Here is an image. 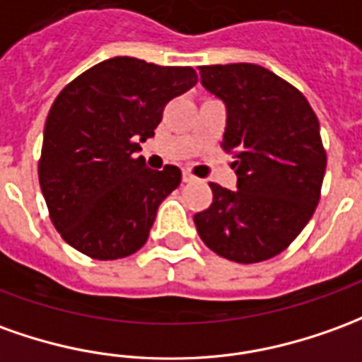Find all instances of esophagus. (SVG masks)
I'll return each instance as SVG.
<instances>
[{"label": "esophagus", "instance_id": "1", "mask_svg": "<svg viewBox=\"0 0 362 362\" xmlns=\"http://www.w3.org/2000/svg\"><path fill=\"white\" fill-rule=\"evenodd\" d=\"M182 180H184V182H196V176L189 173V170H184V173H182Z\"/></svg>", "mask_w": 362, "mask_h": 362}]
</instances>
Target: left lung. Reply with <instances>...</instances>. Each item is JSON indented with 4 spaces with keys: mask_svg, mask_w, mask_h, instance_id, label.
Listing matches in <instances>:
<instances>
[{
    "mask_svg": "<svg viewBox=\"0 0 362 362\" xmlns=\"http://www.w3.org/2000/svg\"><path fill=\"white\" fill-rule=\"evenodd\" d=\"M199 76L227 105L221 148L235 158L237 189L211 182L196 229L223 259L269 260L300 235L322 196L327 155L317 115L298 88L259 64L199 66Z\"/></svg>",
    "mask_w": 362,
    "mask_h": 362,
    "instance_id": "1",
    "label": "left lung"
}]
</instances>
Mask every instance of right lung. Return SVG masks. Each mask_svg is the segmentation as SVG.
Listing matches in <instances>:
<instances>
[{
	"label": "right lung",
	"mask_w": 362,
	"mask_h": 362,
	"mask_svg": "<svg viewBox=\"0 0 362 362\" xmlns=\"http://www.w3.org/2000/svg\"><path fill=\"white\" fill-rule=\"evenodd\" d=\"M198 82L192 66L131 57L103 60L58 93L45 123L39 184L60 237L98 260L125 259L148 239L156 209L182 173L135 156L166 103Z\"/></svg>",
	"instance_id": "add662e5"
}]
</instances>
